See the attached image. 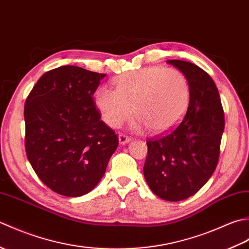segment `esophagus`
<instances>
[{
	"mask_svg": "<svg viewBox=\"0 0 249 249\" xmlns=\"http://www.w3.org/2000/svg\"><path fill=\"white\" fill-rule=\"evenodd\" d=\"M130 140H131V138H130V137H128V136H126L124 134H120L119 135V142H120V144H122V145L128 143Z\"/></svg>",
	"mask_w": 249,
	"mask_h": 249,
	"instance_id": "obj_1",
	"label": "esophagus"
}]
</instances>
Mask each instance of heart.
Segmentation results:
<instances>
[{
    "label": "heart",
    "instance_id": "heart-1",
    "mask_svg": "<svg viewBox=\"0 0 249 249\" xmlns=\"http://www.w3.org/2000/svg\"><path fill=\"white\" fill-rule=\"evenodd\" d=\"M113 83L115 89L103 87L95 94V103L110 127H120L135 111L139 126L163 134L176 127L187 111L190 86L178 70L144 67L115 78Z\"/></svg>",
    "mask_w": 249,
    "mask_h": 249
}]
</instances>
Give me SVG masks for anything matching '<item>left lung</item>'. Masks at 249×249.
Masks as SVG:
<instances>
[{"instance_id": "8db88e82", "label": "left lung", "mask_w": 249, "mask_h": 249, "mask_svg": "<svg viewBox=\"0 0 249 249\" xmlns=\"http://www.w3.org/2000/svg\"><path fill=\"white\" fill-rule=\"evenodd\" d=\"M167 62L188 79L190 100L176 128L146 142L143 173L153 193L176 202L195 195L212 177L218 162L225 115L218 89L208 72L190 62Z\"/></svg>"}]
</instances>
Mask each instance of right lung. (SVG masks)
<instances>
[{
	"label": "right lung",
	"instance_id": "add662e5",
	"mask_svg": "<svg viewBox=\"0 0 249 249\" xmlns=\"http://www.w3.org/2000/svg\"><path fill=\"white\" fill-rule=\"evenodd\" d=\"M105 76L57 67L38 79L25 100L26 156L40 181L65 197L91 192L119 145L93 98Z\"/></svg>",
	"mask_w": 249,
	"mask_h": 249
}]
</instances>
